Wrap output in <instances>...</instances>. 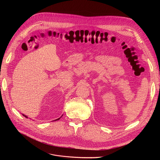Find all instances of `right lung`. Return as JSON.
Returning a JSON list of instances; mask_svg holds the SVG:
<instances>
[{"label": "right lung", "mask_w": 160, "mask_h": 160, "mask_svg": "<svg viewBox=\"0 0 160 160\" xmlns=\"http://www.w3.org/2000/svg\"><path fill=\"white\" fill-rule=\"evenodd\" d=\"M23 115V116H24V117H26V118H28V117H27V116H25V115ZM59 119H58V120H59Z\"/></svg>", "instance_id": "right-lung-1"}]
</instances>
